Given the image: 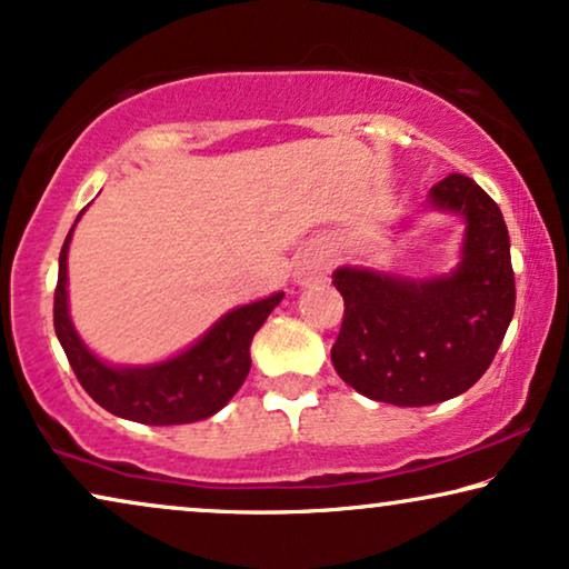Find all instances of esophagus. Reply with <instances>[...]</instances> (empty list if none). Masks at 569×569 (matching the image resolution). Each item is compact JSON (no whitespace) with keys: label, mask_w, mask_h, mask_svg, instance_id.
Instances as JSON below:
<instances>
[{"label":"esophagus","mask_w":569,"mask_h":569,"mask_svg":"<svg viewBox=\"0 0 569 569\" xmlns=\"http://www.w3.org/2000/svg\"><path fill=\"white\" fill-rule=\"evenodd\" d=\"M329 274V269H326V263L321 259H316V256H302V259L295 263V282L298 284H310V282H321Z\"/></svg>","instance_id":"1"}]
</instances>
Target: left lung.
I'll return each instance as SVG.
<instances>
[{
	"label": "left lung",
	"instance_id": "8db88e82",
	"mask_svg": "<svg viewBox=\"0 0 569 569\" xmlns=\"http://www.w3.org/2000/svg\"><path fill=\"white\" fill-rule=\"evenodd\" d=\"M427 207L463 220L461 259L438 277L339 267L345 321L331 362L357 393L396 407L456 399L492 365L516 313L510 236L500 207L469 176L450 173Z\"/></svg>",
	"mask_w": 569,
	"mask_h": 569
}]
</instances>
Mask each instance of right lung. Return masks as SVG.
I'll return each instance as SVG.
<instances>
[{
	"label": "right lung",
	"instance_id": "1",
	"mask_svg": "<svg viewBox=\"0 0 569 569\" xmlns=\"http://www.w3.org/2000/svg\"><path fill=\"white\" fill-rule=\"evenodd\" d=\"M84 212V209H82ZM77 214L74 224L80 222ZM72 230L59 253V282L53 292V329L90 399L131 422L168 427L212 417L228 403L251 370V341L284 292L232 308L183 352L152 365H111L92 352L69 316L67 256Z\"/></svg>",
	"mask_w": 569,
	"mask_h": 569
}]
</instances>
